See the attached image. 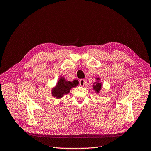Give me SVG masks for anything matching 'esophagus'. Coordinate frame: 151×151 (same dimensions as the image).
Listing matches in <instances>:
<instances>
[{
	"label": "esophagus",
	"mask_w": 151,
	"mask_h": 151,
	"mask_svg": "<svg viewBox=\"0 0 151 151\" xmlns=\"http://www.w3.org/2000/svg\"><path fill=\"white\" fill-rule=\"evenodd\" d=\"M79 84L80 86H82L83 87L86 84V81L84 79H81L80 81H79Z\"/></svg>",
	"instance_id": "obj_1"
}]
</instances>
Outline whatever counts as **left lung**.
I'll list each match as a JSON object with an SVG mask.
<instances>
[{
    "instance_id": "left-lung-1",
    "label": "left lung",
    "mask_w": 151,
    "mask_h": 151,
    "mask_svg": "<svg viewBox=\"0 0 151 151\" xmlns=\"http://www.w3.org/2000/svg\"><path fill=\"white\" fill-rule=\"evenodd\" d=\"M98 80H99V78H96ZM94 86H93V88H94V89L96 91V92H99V91L101 90V86H102V84L101 83H99L98 82H95V83H94Z\"/></svg>"
}]
</instances>
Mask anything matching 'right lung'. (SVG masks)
<instances>
[{"instance_id": "obj_1", "label": "right lung", "mask_w": 151, "mask_h": 151, "mask_svg": "<svg viewBox=\"0 0 151 151\" xmlns=\"http://www.w3.org/2000/svg\"><path fill=\"white\" fill-rule=\"evenodd\" d=\"M78 81L75 80L73 82H68L65 80L63 77H61L57 86L52 91V94L53 97L57 99L61 98L64 94H68L72 87H75L78 85Z\"/></svg>"}]
</instances>
